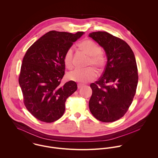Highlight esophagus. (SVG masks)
Instances as JSON below:
<instances>
[{"label": "esophagus", "instance_id": "34e87169", "mask_svg": "<svg viewBox=\"0 0 158 158\" xmlns=\"http://www.w3.org/2000/svg\"><path fill=\"white\" fill-rule=\"evenodd\" d=\"M83 85H81V84H78L77 85V86H78V89H80V88H81L82 86H83Z\"/></svg>", "mask_w": 158, "mask_h": 158}]
</instances>
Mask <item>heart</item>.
<instances>
[{
    "mask_svg": "<svg viewBox=\"0 0 158 158\" xmlns=\"http://www.w3.org/2000/svg\"><path fill=\"white\" fill-rule=\"evenodd\" d=\"M78 47L81 51L90 56L89 66L92 65L100 72L103 70L106 64V58L102 52L101 47L95 42L89 39H85L78 44ZM63 60L66 68L69 69L73 68V52L72 48H69L66 50ZM97 76V72L93 68L76 69L68 74L70 80L82 83L93 80Z\"/></svg>",
    "mask_w": 158,
    "mask_h": 158,
    "instance_id": "heart-1",
    "label": "heart"
}]
</instances>
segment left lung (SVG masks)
I'll return each mask as SVG.
<instances>
[{
	"label": "left lung",
	"mask_w": 158,
	"mask_h": 158,
	"mask_svg": "<svg viewBox=\"0 0 158 158\" xmlns=\"http://www.w3.org/2000/svg\"><path fill=\"white\" fill-rule=\"evenodd\" d=\"M89 36L105 49L108 58L101 77L90 85V113L102 122H115L127 112L135 95L138 83L135 56L125 41L106 31L92 32Z\"/></svg>",
	"instance_id": "1"
}]
</instances>
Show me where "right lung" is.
<instances>
[{"instance_id": "add662e5", "label": "right lung", "mask_w": 158, "mask_h": 158, "mask_svg": "<svg viewBox=\"0 0 158 158\" xmlns=\"http://www.w3.org/2000/svg\"><path fill=\"white\" fill-rule=\"evenodd\" d=\"M83 33L50 31L27 50L19 83L24 105L38 120L51 123L61 118L67 98L77 89L73 81L61 84L65 72L63 58Z\"/></svg>"}]
</instances>
